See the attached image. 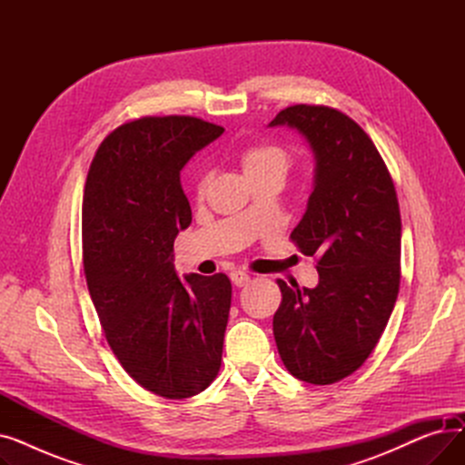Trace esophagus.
<instances>
[{"label":"esophagus","mask_w":465,"mask_h":465,"mask_svg":"<svg viewBox=\"0 0 465 465\" xmlns=\"http://www.w3.org/2000/svg\"><path fill=\"white\" fill-rule=\"evenodd\" d=\"M230 279H232V282L235 284V286H245L249 281H251V275L249 273H245V272H233L232 275H230Z\"/></svg>","instance_id":"esophagus-1"}]
</instances>
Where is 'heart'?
<instances>
[{
	"instance_id": "1",
	"label": "heart",
	"mask_w": 465,
	"mask_h": 465,
	"mask_svg": "<svg viewBox=\"0 0 465 465\" xmlns=\"http://www.w3.org/2000/svg\"><path fill=\"white\" fill-rule=\"evenodd\" d=\"M241 167L245 171L247 179L277 177L284 181L286 173L292 167V153L284 144H277V143L251 144L241 153ZM209 181L211 177L207 171L198 175V181H195V195H200L202 198V195L207 192Z\"/></svg>"
}]
</instances>
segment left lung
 Here are the masks:
<instances>
[{"mask_svg":"<svg viewBox=\"0 0 465 465\" xmlns=\"http://www.w3.org/2000/svg\"><path fill=\"white\" fill-rule=\"evenodd\" d=\"M270 126H290L316 160L314 190L290 239L316 258L319 284L277 281L273 335L286 370L311 384L352 375L377 347L398 300L401 216L390 171L356 122L326 105H292Z\"/></svg>","mask_w":465,"mask_h":465,"instance_id":"obj_1","label":"left lung"}]
</instances>
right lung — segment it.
Returning a JSON list of instances; mask_svg holds the SVG:
<instances>
[{
  "label": "right lung",
  "mask_w": 465,
  "mask_h": 465,
  "mask_svg": "<svg viewBox=\"0 0 465 465\" xmlns=\"http://www.w3.org/2000/svg\"><path fill=\"white\" fill-rule=\"evenodd\" d=\"M195 116H141L113 130L84 184V275L111 351L149 392L184 400L216 379L232 305L224 273L179 279L173 242L192 223L181 169L223 135Z\"/></svg>",
  "instance_id": "1"
}]
</instances>
